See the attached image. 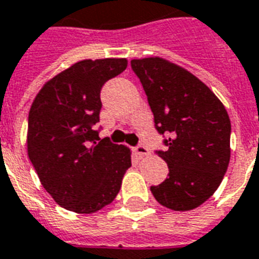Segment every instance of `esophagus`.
Returning a JSON list of instances; mask_svg holds the SVG:
<instances>
[{
	"instance_id": "esophagus-1",
	"label": "esophagus",
	"mask_w": 259,
	"mask_h": 259,
	"mask_svg": "<svg viewBox=\"0 0 259 259\" xmlns=\"http://www.w3.org/2000/svg\"><path fill=\"white\" fill-rule=\"evenodd\" d=\"M135 152H136V155H138L139 158H144V157H147V155H150L148 148L144 147V146H138V147L135 148Z\"/></svg>"
}]
</instances>
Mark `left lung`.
I'll return each mask as SVG.
<instances>
[{
  "mask_svg": "<svg viewBox=\"0 0 259 259\" xmlns=\"http://www.w3.org/2000/svg\"><path fill=\"white\" fill-rule=\"evenodd\" d=\"M159 134H169L158 155L169 177L151 186L161 205L190 211L205 202L222 184L231 148V121L223 102L188 70L159 57L132 59Z\"/></svg>",
  "mask_w": 259,
  "mask_h": 259,
  "instance_id": "obj_1",
  "label": "left lung"
}]
</instances>
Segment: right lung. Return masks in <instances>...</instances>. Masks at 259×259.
Instances as JSON below:
<instances>
[{"label": "right lung", "mask_w": 259, "mask_h": 259, "mask_svg": "<svg viewBox=\"0 0 259 259\" xmlns=\"http://www.w3.org/2000/svg\"><path fill=\"white\" fill-rule=\"evenodd\" d=\"M125 58L83 59L48 79L28 116V157L57 204L94 213L111 204L131 167V150L97 142L102 85L127 69Z\"/></svg>", "instance_id": "add662e5"}]
</instances>
